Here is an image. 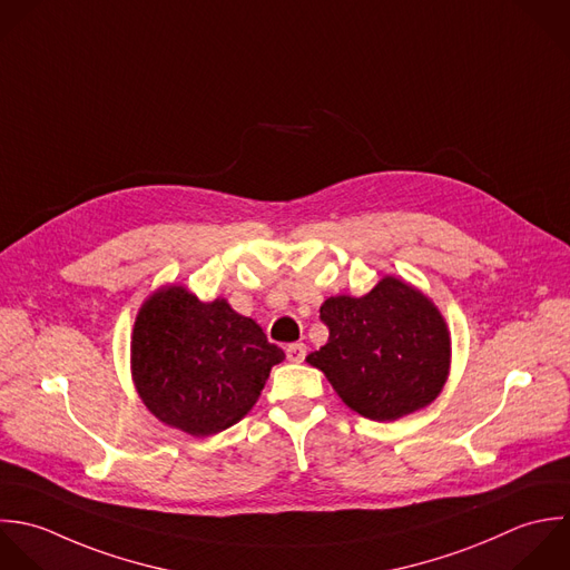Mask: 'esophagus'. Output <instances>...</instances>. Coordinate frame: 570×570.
<instances>
[{"mask_svg":"<svg viewBox=\"0 0 570 570\" xmlns=\"http://www.w3.org/2000/svg\"><path fill=\"white\" fill-rule=\"evenodd\" d=\"M286 357H288V362H295V364L304 362V357H306V346H304L302 342L288 344V346H286Z\"/></svg>","mask_w":570,"mask_h":570,"instance_id":"1","label":"esophagus"}]
</instances>
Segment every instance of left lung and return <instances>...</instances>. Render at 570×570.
Wrapping results in <instances>:
<instances>
[{"mask_svg":"<svg viewBox=\"0 0 570 570\" xmlns=\"http://www.w3.org/2000/svg\"><path fill=\"white\" fill-rule=\"evenodd\" d=\"M320 320L328 342L306 362L362 417L393 422L440 395L451 337L440 311L413 286L384 277L364 297L326 299Z\"/></svg>","mask_w":570,"mask_h":570,"instance_id":"obj_1","label":"left lung"}]
</instances>
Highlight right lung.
<instances>
[{
	"label": "right lung",
	"mask_w": 570,
	"mask_h": 570,
	"mask_svg": "<svg viewBox=\"0 0 570 570\" xmlns=\"http://www.w3.org/2000/svg\"><path fill=\"white\" fill-rule=\"evenodd\" d=\"M130 355L148 411L195 438L237 424L284 360L262 326L226 299L204 304L181 286L164 288L141 306Z\"/></svg>",
	"instance_id": "add662e5"
}]
</instances>
